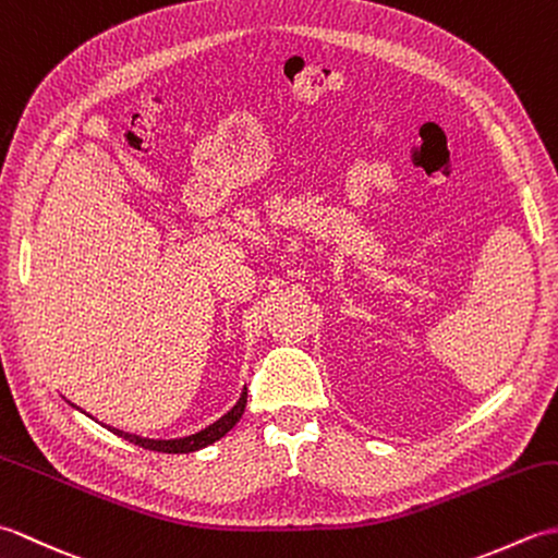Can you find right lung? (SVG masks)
Masks as SVG:
<instances>
[{
	"instance_id": "obj_1",
	"label": "right lung",
	"mask_w": 558,
	"mask_h": 558,
	"mask_svg": "<svg viewBox=\"0 0 558 558\" xmlns=\"http://www.w3.org/2000/svg\"><path fill=\"white\" fill-rule=\"evenodd\" d=\"M244 408H246V388H242L240 400H236L234 405H232V410L225 412L220 420L208 424L206 429H201L196 434H189V436H182V438H148V436H138V434H129V432H122V429H114V426H108V429L112 434H117V436L126 438V441H132L134 446L146 448V450H158V453H194V450H201V448H206L210 444L220 441V438L228 434L236 422L242 420Z\"/></svg>"
}]
</instances>
